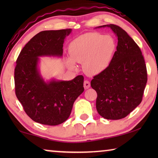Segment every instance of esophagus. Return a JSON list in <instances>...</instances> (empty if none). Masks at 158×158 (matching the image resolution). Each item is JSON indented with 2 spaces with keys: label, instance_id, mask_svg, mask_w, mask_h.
<instances>
[{
  "label": "esophagus",
  "instance_id": "1",
  "mask_svg": "<svg viewBox=\"0 0 158 158\" xmlns=\"http://www.w3.org/2000/svg\"><path fill=\"white\" fill-rule=\"evenodd\" d=\"M84 89H89L90 86V84L89 81H87V80H85V81H84Z\"/></svg>",
  "mask_w": 158,
  "mask_h": 158
}]
</instances>
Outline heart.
Listing matches in <instances>:
<instances>
[{
	"label": "heart",
	"mask_w": 158,
	"mask_h": 158,
	"mask_svg": "<svg viewBox=\"0 0 158 158\" xmlns=\"http://www.w3.org/2000/svg\"><path fill=\"white\" fill-rule=\"evenodd\" d=\"M117 43L109 35L89 33L79 36L69 44L71 58L67 63L75 68L74 61L83 64V69L88 75H97L107 69L113 60Z\"/></svg>",
	"instance_id": "b5f03b06"
}]
</instances>
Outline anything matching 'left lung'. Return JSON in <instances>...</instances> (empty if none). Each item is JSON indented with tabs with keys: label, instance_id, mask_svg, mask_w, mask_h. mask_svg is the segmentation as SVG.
<instances>
[{
	"label": "left lung",
	"instance_id": "8db88e82",
	"mask_svg": "<svg viewBox=\"0 0 158 158\" xmlns=\"http://www.w3.org/2000/svg\"><path fill=\"white\" fill-rule=\"evenodd\" d=\"M118 37L113 60L105 72L95 75L90 85L98 94L96 109L102 117L118 120L139 105L147 83V70L140 48L123 29L107 24Z\"/></svg>",
	"mask_w": 158,
	"mask_h": 158
}]
</instances>
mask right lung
Wrapping results in <instances>:
<instances>
[{"label": "right lung", "mask_w": 158, "mask_h": 158, "mask_svg": "<svg viewBox=\"0 0 158 158\" xmlns=\"http://www.w3.org/2000/svg\"><path fill=\"white\" fill-rule=\"evenodd\" d=\"M72 29L40 32L19 55L15 69V93L26 114L47 125L63 123L71 114L76 99L84 92V77L71 81L46 82L38 69L39 57L63 55L64 39Z\"/></svg>", "instance_id": "obj_1"}]
</instances>
